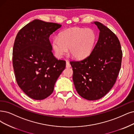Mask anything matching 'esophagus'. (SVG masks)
<instances>
[{"label": "esophagus", "mask_w": 134, "mask_h": 134, "mask_svg": "<svg viewBox=\"0 0 134 134\" xmlns=\"http://www.w3.org/2000/svg\"><path fill=\"white\" fill-rule=\"evenodd\" d=\"M66 66L67 68H70L71 67V65L68 61H66Z\"/></svg>", "instance_id": "esophagus-1"}]
</instances>
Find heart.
I'll use <instances>...</instances> for the list:
<instances>
[{
  "label": "heart",
  "mask_w": 134,
  "mask_h": 134,
  "mask_svg": "<svg viewBox=\"0 0 134 134\" xmlns=\"http://www.w3.org/2000/svg\"><path fill=\"white\" fill-rule=\"evenodd\" d=\"M97 41L96 32L91 29L74 27L61 32L59 38L53 39L52 46L57 56L62 57L68 52L77 59H85L93 51Z\"/></svg>",
  "instance_id": "1"
}]
</instances>
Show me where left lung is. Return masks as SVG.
Returning a JSON list of instances; mask_svg holds the SVG:
<instances>
[{"label": "left lung", "instance_id": "left-lung-1", "mask_svg": "<svg viewBox=\"0 0 134 134\" xmlns=\"http://www.w3.org/2000/svg\"><path fill=\"white\" fill-rule=\"evenodd\" d=\"M92 23L100 31L93 51L82 61L70 62L76 90L88 100L99 99L111 90L120 70L122 56L115 34L99 22Z\"/></svg>", "mask_w": 134, "mask_h": 134}]
</instances>
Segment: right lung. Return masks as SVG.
<instances>
[{
  "instance_id": "add662e5",
  "label": "right lung",
  "mask_w": 134,
  "mask_h": 134,
  "mask_svg": "<svg viewBox=\"0 0 134 134\" xmlns=\"http://www.w3.org/2000/svg\"><path fill=\"white\" fill-rule=\"evenodd\" d=\"M61 25L35 19L20 30L13 51V64L19 87L30 98L42 100L50 96L66 67L52 52L49 37Z\"/></svg>"
}]
</instances>
